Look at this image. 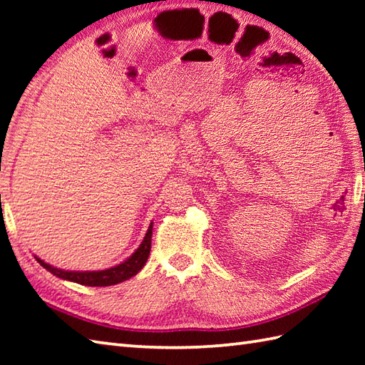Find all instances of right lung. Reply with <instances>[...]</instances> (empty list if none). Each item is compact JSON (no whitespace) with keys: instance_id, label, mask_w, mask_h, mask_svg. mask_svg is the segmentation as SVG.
I'll list each match as a JSON object with an SVG mask.
<instances>
[{"instance_id":"add662e5","label":"right lung","mask_w":365,"mask_h":365,"mask_svg":"<svg viewBox=\"0 0 365 365\" xmlns=\"http://www.w3.org/2000/svg\"><path fill=\"white\" fill-rule=\"evenodd\" d=\"M152 229H153V222H150L149 229H147L145 237L141 242V245H139L138 250L131 254L127 260H123L122 263H119V265L106 268V269L67 271V269L51 267L50 263H45L43 260L36 257V255L34 257L46 271H50L51 274H54L59 279H64V281H71V282L89 285V287H110V285H115V284L127 281V279L133 277L135 274H138L139 271L143 269V267L145 265V262H147V259H149V254H150Z\"/></svg>"}]
</instances>
